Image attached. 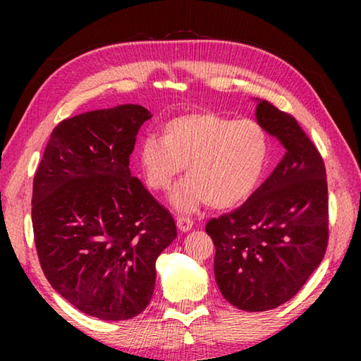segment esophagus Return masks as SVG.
Wrapping results in <instances>:
<instances>
[{
  "mask_svg": "<svg viewBox=\"0 0 361 361\" xmlns=\"http://www.w3.org/2000/svg\"><path fill=\"white\" fill-rule=\"evenodd\" d=\"M192 224H194L192 219L189 218V216H186V215L176 216V226H178V229L183 231V232L192 229Z\"/></svg>",
  "mask_w": 361,
  "mask_h": 361,
  "instance_id": "obj_1",
  "label": "esophagus"
}]
</instances>
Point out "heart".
<instances>
[{
    "instance_id": "b5f03b06",
    "label": "heart",
    "mask_w": 361,
    "mask_h": 361,
    "mask_svg": "<svg viewBox=\"0 0 361 361\" xmlns=\"http://www.w3.org/2000/svg\"><path fill=\"white\" fill-rule=\"evenodd\" d=\"M269 159V138L253 119L235 121L210 111L180 114L164 127V138L149 133L138 145L145 180L167 191L186 164L189 178L172 194L178 210L202 204L229 209L255 191Z\"/></svg>"
}]
</instances>
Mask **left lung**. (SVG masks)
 <instances>
[{"mask_svg": "<svg viewBox=\"0 0 361 361\" xmlns=\"http://www.w3.org/2000/svg\"><path fill=\"white\" fill-rule=\"evenodd\" d=\"M256 119L285 154L267 180L231 213L212 218L215 279L237 309L279 307L312 276L328 247V185L322 154L291 114L262 100Z\"/></svg>", "mask_w": 361, "mask_h": 361, "instance_id": "1", "label": "left lung"}]
</instances>
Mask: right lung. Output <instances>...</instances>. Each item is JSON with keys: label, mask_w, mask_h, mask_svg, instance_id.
Returning a JSON list of instances; mask_svg holds the SVG:
<instances>
[{"label": "right lung", "mask_w": 361, "mask_h": 361, "mask_svg": "<svg viewBox=\"0 0 361 361\" xmlns=\"http://www.w3.org/2000/svg\"><path fill=\"white\" fill-rule=\"evenodd\" d=\"M151 118L143 106L119 105L63 119L35 173L42 272L59 295L100 320L143 312L157 256L176 237L172 215L129 169L137 133Z\"/></svg>", "instance_id": "obj_1"}]
</instances>
